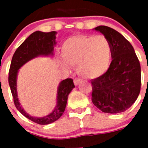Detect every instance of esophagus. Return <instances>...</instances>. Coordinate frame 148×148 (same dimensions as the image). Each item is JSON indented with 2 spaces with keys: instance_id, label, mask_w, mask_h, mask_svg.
Wrapping results in <instances>:
<instances>
[{
  "instance_id": "1",
  "label": "esophagus",
  "mask_w": 148,
  "mask_h": 148,
  "mask_svg": "<svg viewBox=\"0 0 148 148\" xmlns=\"http://www.w3.org/2000/svg\"><path fill=\"white\" fill-rule=\"evenodd\" d=\"M81 82H82V79H80V78H75V79H74V84H75V86L78 85Z\"/></svg>"
}]
</instances>
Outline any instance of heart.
Returning a JSON list of instances; mask_svg holds the SVG:
<instances>
[{
	"mask_svg": "<svg viewBox=\"0 0 148 148\" xmlns=\"http://www.w3.org/2000/svg\"><path fill=\"white\" fill-rule=\"evenodd\" d=\"M64 61L76 67L83 78L95 79L105 74L112 60V47L104 35H75L64 40L61 47ZM64 66L66 65L62 64Z\"/></svg>",
	"mask_w": 148,
	"mask_h": 148,
	"instance_id": "heart-1",
	"label": "heart"
}]
</instances>
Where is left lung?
<instances>
[{
  "label": "left lung",
  "mask_w": 148,
  "mask_h": 148,
  "mask_svg": "<svg viewBox=\"0 0 148 148\" xmlns=\"http://www.w3.org/2000/svg\"><path fill=\"white\" fill-rule=\"evenodd\" d=\"M94 29L110 41L113 60L104 75L91 81L92 101L104 113H122L131 107L140 92V63L131 44L116 30L106 26Z\"/></svg>",
  "instance_id": "obj_1"
}]
</instances>
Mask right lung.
I'll return each instance as SVG.
<instances>
[{"label": "right lung", "mask_w": 148, "mask_h": 148, "mask_svg": "<svg viewBox=\"0 0 148 148\" xmlns=\"http://www.w3.org/2000/svg\"><path fill=\"white\" fill-rule=\"evenodd\" d=\"M56 33L55 31L50 32L36 31L31 34L13 55L9 72V84L15 107L22 115L39 125H49L62 116L66 108L68 95L75 87L73 80L66 78L60 82L56 96V106L52 113L44 117H34L28 114L19 102L17 93V77L19 69L30 60L38 56H53L54 46L56 44Z\"/></svg>", "instance_id": "add662e5"}]
</instances>
